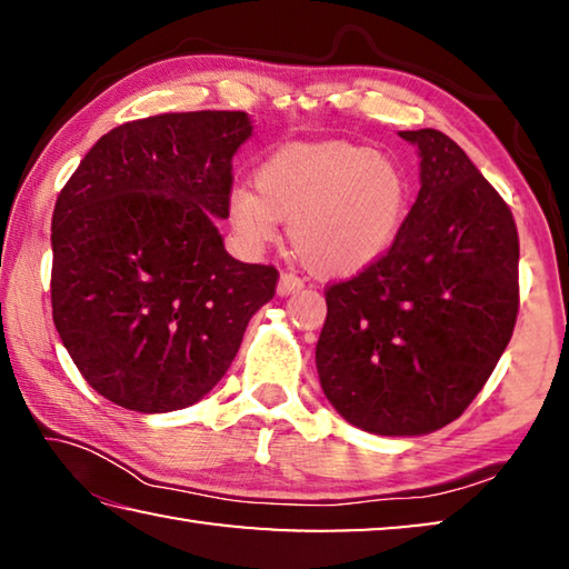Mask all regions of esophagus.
Returning <instances> with one entry per match:
<instances>
[{"instance_id": "34e87169", "label": "esophagus", "mask_w": 569, "mask_h": 569, "mask_svg": "<svg viewBox=\"0 0 569 569\" xmlns=\"http://www.w3.org/2000/svg\"><path fill=\"white\" fill-rule=\"evenodd\" d=\"M303 286V281L301 278H298L296 273H288V271H283L281 273V278H278V296H288V293H293V291H298V288Z\"/></svg>"}]
</instances>
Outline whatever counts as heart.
<instances>
[{
  "instance_id": "heart-1",
  "label": "heart",
  "mask_w": 569,
  "mask_h": 569,
  "mask_svg": "<svg viewBox=\"0 0 569 569\" xmlns=\"http://www.w3.org/2000/svg\"><path fill=\"white\" fill-rule=\"evenodd\" d=\"M256 188L230 192V218L240 236L268 243L278 220H286L298 261L323 278L353 276L377 263L399 238L411 198L399 162L356 142L276 152Z\"/></svg>"
}]
</instances>
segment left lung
Listing matches in <instances>:
<instances>
[{
  "label": "left lung",
  "mask_w": 569,
  "mask_h": 569,
  "mask_svg": "<svg viewBox=\"0 0 569 569\" xmlns=\"http://www.w3.org/2000/svg\"><path fill=\"white\" fill-rule=\"evenodd\" d=\"M419 146L421 190L377 263L326 286L316 366L353 427L413 437L459 419L492 377L519 313L512 210L445 132Z\"/></svg>",
  "instance_id": "8db88e82"
}]
</instances>
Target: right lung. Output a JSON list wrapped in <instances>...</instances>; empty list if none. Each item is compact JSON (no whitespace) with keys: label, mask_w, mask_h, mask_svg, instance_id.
Here are the masks:
<instances>
[{"label":"right lung","mask_w":569,"mask_h":569,"mask_svg":"<svg viewBox=\"0 0 569 569\" xmlns=\"http://www.w3.org/2000/svg\"><path fill=\"white\" fill-rule=\"evenodd\" d=\"M246 112L118 124L64 182L52 216V319L84 381L118 407H190L223 379L276 266L230 258L233 156Z\"/></svg>","instance_id":"obj_1"}]
</instances>
